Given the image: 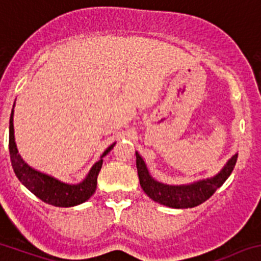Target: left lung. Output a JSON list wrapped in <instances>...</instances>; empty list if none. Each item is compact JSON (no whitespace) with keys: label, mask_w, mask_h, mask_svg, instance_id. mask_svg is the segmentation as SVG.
<instances>
[{"label":"left lung","mask_w":261,"mask_h":261,"mask_svg":"<svg viewBox=\"0 0 261 261\" xmlns=\"http://www.w3.org/2000/svg\"><path fill=\"white\" fill-rule=\"evenodd\" d=\"M237 153L233 155L227 165L223 168L222 172L215 175L214 178L200 180V182L188 186H168L156 182L148 174L147 168L138 152H136V159H137L136 163H137L140 185L148 197L161 205H165V206L175 207V209H187V207L197 206L214 195L215 191L227 180V178L232 173L236 161H237Z\"/></svg>","instance_id":"1"}]
</instances>
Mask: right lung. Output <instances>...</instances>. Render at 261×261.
<instances>
[{
	"instance_id": "1",
	"label": "right lung",
	"mask_w": 261,
	"mask_h": 261,
	"mask_svg": "<svg viewBox=\"0 0 261 261\" xmlns=\"http://www.w3.org/2000/svg\"><path fill=\"white\" fill-rule=\"evenodd\" d=\"M14 109L11 111L10 116V136H9V151L10 159H11V165L14 169L15 174L19 178L21 183L31 191L33 195L41 198L43 202L54 205V206L60 207H69L75 206L79 203L84 202L88 200L93 193H95L96 187H97V177L98 173L102 166V159L98 160L95 165L92 166L91 172L87 175L86 179L79 185H66V183L59 182L55 178L49 175L39 173L37 170L32 169L31 166L21 159V156L17 153L16 145H15L14 137ZM115 145V143H114ZM111 145L108 150L103 152L102 158L106 153L110 152L111 148L114 147Z\"/></svg>"
}]
</instances>
